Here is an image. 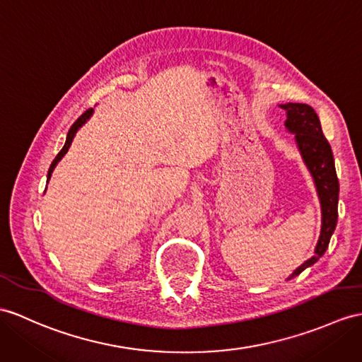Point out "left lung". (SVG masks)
<instances>
[{
    "instance_id": "obj_1",
    "label": "left lung",
    "mask_w": 362,
    "mask_h": 362,
    "mask_svg": "<svg viewBox=\"0 0 362 362\" xmlns=\"http://www.w3.org/2000/svg\"><path fill=\"white\" fill-rule=\"evenodd\" d=\"M281 109L287 112L286 127L295 134V139L303 160L310 170L316 192H318L322 214V226L318 244H316L315 255L307 259L303 266H299L287 279L298 276L307 267L313 266L329 247L332 233L334 232L338 221V197L339 182L337 170H334V160L329 141L325 139L318 115L307 104L287 103L281 104Z\"/></svg>"
}]
</instances>
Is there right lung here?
I'll list each match as a JSON object with an SVG mask.
<instances>
[{"mask_svg":"<svg viewBox=\"0 0 362 362\" xmlns=\"http://www.w3.org/2000/svg\"><path fill=\"white\" fill-rule=\"evenodd\" d=\"M92 113H93V109H89V110H86L81 117H79L74 124H72V127L69 129V134H67V138H66V144H64V147L61 148L59 151V153L55 156V160L52 161V164H50V167H49V173H47V181L50 180V176H52V172H54V169L57 167V164H58V161L61 160V158H63L66 153H67V151H69V147H70V144H72V141H74V136H75V134L78 132V129L81 127L84 122L89 119L90 117H92Z\"/></svg>","mask_w":362,"mask_h":362,"instance_id":"1","label":"right lung"}]
</instances>
